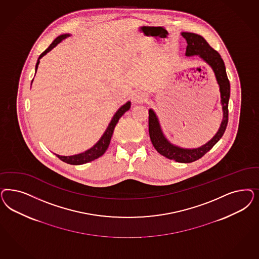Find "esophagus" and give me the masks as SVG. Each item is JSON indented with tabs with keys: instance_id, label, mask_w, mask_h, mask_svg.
Instances as JSON below:
<instances>
[{
	"instance_id": "esophagus-1",
	"label": "esophagus",
	"mask_w": 259,
	"mask_h": 259,
	"mask_svg": "<svg viewBox=\"0 0 259 259\" xmlns=\"http://www.w3.org/2000/svg\"><path fill=\"white\" fill-rule=\"evenodd\" d=\"M147 95L146 93L143 92H135L133 94L132 100L134 102V104H141L144 101L146 100Z\"/></svg>"
}]
</instances>
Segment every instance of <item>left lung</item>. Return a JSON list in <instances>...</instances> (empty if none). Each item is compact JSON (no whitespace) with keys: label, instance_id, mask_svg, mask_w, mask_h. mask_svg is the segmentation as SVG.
<instances>
[{"label":"left lung","instance_id":"1","mask_svg":"<svg viewBox=\"0 0 259 259\" xmlns=\"http://www.w3.org/2000/svg\"><path fill=\"white\" fill-rule=\"evenodd\" d=\"M181 35L187 41V49L185 55L187 57L197 55L212 69L217 79L219 92L220 104L223 111V118L220 126L214 136L204 145L198 148L187 149L176 146L168 141L166 135L163 133L159 122L158 117L154 110L149 109V134L150 140L159 153L166 158L175 160L179 163H191L201 158L217 144L225 133L228 124V104L230 100V82L226 72L225 64L217 50H213L207 41L198 34L191 32H182Z\"/></svg>","mask_w":259,"mask_h":259}]
</instances>
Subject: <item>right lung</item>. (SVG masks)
<instances>
[{"mask_svg":"<svg viewBox=\"0 0 259 259\" xmlns=\"http://www.w3.org/2000/svg\"><path fill=\"white\" fill-rule=\"evenodd\" d=\"M69 36H70V34H62V35L58 36L53 42H51L50 47L42 52V54L39 56L38 60H37V64H36V67H35V71H37V68H38V66H39V63H40V59L44 57L48 52H50V50H53L58 44H60L63 40H65L66 38L69 37ZM32 82H33V80H32ZM32 82H31V83H32ZM131 105H132V103L130 101H127L125 104H124L123 106H121L118 109V110L115 112V114L112 117V119L110 120L109 125H108L107 130L105 131V133L101 136V138L98 140V142L96 143L95 145H93L91 149H89V150H87L85 151H83V152H81V153L75 154V155L63 156V155L56 154V156L59 159H61L62 161L66 162L67 164H70V165H82V164H85V163H89L91 161H93L95 159L99 158L100 156H102L106 152V150H108L115 125L118 123L119 119L122 117V115L125 113V111H127L128 109H131Z\"/></svg>","mask_w":259,"mask_h":259,"instance_id":"obj_1","label":"right lung"}]
</instances>
